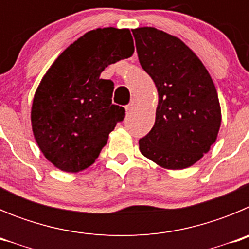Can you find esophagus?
<instances>
[{"label":"esophagus","mask_w":249,"mask_h":249,"mask_svg":"<svg viewBox=\"0 0 249 249\" xmlns=\"http://www.w3.org/2000/svg\"><path fill=\"white\" fill-rule=\"evenodd\" d=\"M133 106H135V101H132V102H129L128 105L126 106V111L131 112L132 109H133Z\"/></svg>","instance_id":"1"}]
</instances>
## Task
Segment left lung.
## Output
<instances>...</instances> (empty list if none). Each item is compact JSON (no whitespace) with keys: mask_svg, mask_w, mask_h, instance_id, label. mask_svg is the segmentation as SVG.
Here are the masks:
<instances>
[{"mask_svg":"<svg viewBox=\"0 0 249 249\" xmlns=\"http://www.w3.org/2000/svg\"><path fill=\"white\" fill-rule=\"evenodd\" d=\"M132 34L141 66L158 91L155 126L140 140V151L163 168H187L210 151L218 135L221 107L214 83L179 38L153 27Z\"/></svg>","mask_w":249,"mask_h":249,"instance_id":"8db88e82","label":"left lung"}]
</instances>
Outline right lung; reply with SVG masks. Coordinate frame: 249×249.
<instances>
[{"label":"right lung","instance_id":"obj_1","mask_svg":"<svg viewBox=\"0 0 249 249\" xmlns=\"http://www.w3.org/2000/svg\"><path fill=\"white\" fill-rule=\"evenodd\" d=\"M133 52L128 30L97 28L66 48L45 74L31 121L39 149L57 168L80 172L91 166L123 121L126 109L112 103L113 82L100 76Z\"/></svg>","mask_w":249,"mask_h":249}]
</instances>
